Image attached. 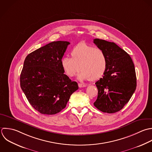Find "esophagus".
Segmentation results:
<instances>
[{"instance_id": "1", "label": "esophagus", "mask_w": 152, "mask_h": 152, "mask_svg": "<svg viewBox=\"0 0 152 152\" xmlns=\"http://www.w3.org/2000/svg\"><path fill=\"white\" fill-rule=\"evenodd\" d=\"M78 86L79 88H83V87H86V85H84V84H82V83H78Z\"/></svg>"}]
</instances>
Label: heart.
<instances>
[{"mask_svg": "<svg viewBox=\"0 0 152 152\" xmlns=\"http://www.w3.org/2000/svg\"><path fill=\"white\" fill-rule=\"evenodd\" d=\"M72 57L66 56L61 60V65L69 77L75 76L80 70L77 78L80 80L96 81L106 72L108 58L105 52L82 42L71 50Z\"/></svg>", "mask_w": 152, "mask_h": 152, "instance_id": "b5f03b06", "label": "heart"}]
</instances>
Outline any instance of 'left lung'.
I'll return each mask as SVG.
<instances>
[{
  "label": "left lung",
  "instance_id": "8db88e82",
  "mask_svg": "<svg viewBox=\"0 0 152 152\" xmlns=\"http://www.w3.org/2000/svg\"><path fill=\"white\" fill-rule=\"evenodd\" d=\"M94 43L107 55L108 69L95 85L98 97L94 106L110 114L120 111L129 101L137 86L134 64L130 55L113 42L95 38Z\"/></svg>",
  "mask_w": 152,
  "mask_h": 152
}]
</instances>
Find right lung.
Masks as SVG:
<instances>
[{
    "label": "right lung",
    "instance_id": "right-lung-1",
    "mask_svg": "<svg viewBox=\"0 0 152 152\" xmlns=\"http://www.w3.org/2000/svg\"><path fill=\"white\" fill-rule=\"evenodd\" d=\"M69 42H50L29 54L20 76V88L28 102L42 114L63 110L71 95L79 88L65 74L61 60Z\"/></svg>",
    "mask_w": 152,
    "mask_h": 152
}]
</instances>
